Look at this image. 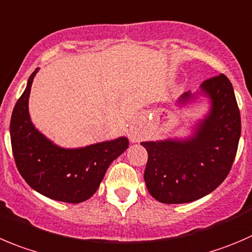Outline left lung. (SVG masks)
I'll use <instances>...</instances> for the list:
<instances>
[{"label": "left lung", "mask_w": 252, "mask_h": 252, "mask_svg": "<svg viewBox=\"0 0 252 252\" xmlns=\"http://www.w3.org/2000/svg\"><path fill=\"white\" fill-rule=\"evenodd\" d=\"M197 94L208 97L211 109L191 136L141 143L148 151L146 188L161 203H188L213 192L229 175L238 151L240 111L228 77L206 80ZM197 94L186 92L178 103L187 104Z\"/></svg>", "instance_id": "1"}]
</instances>
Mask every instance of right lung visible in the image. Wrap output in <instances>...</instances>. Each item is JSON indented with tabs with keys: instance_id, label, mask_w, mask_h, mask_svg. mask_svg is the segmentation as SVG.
Masks as SVG:
<instances>
[{
	"instance_id": "right-lung-1",
	"label": "right lung",
	"mask_w": 252,
	"mask_h": 252,
	"mask_svg": "<svg viewBox=\"0 0 252 252\" xmlns=\"http://www.w3.org/2000/svg\"><path fill=\"white\" fill-rule=\"evenodd\" d=\"M35 69L17 101L11 117L12 151L17 168L33 189L48 198L81 203L91 198L103 180L108 166L129 146L126 136L65 149L55 145L33 126L28 101Z\"/></svg>"
}]
</instances>
